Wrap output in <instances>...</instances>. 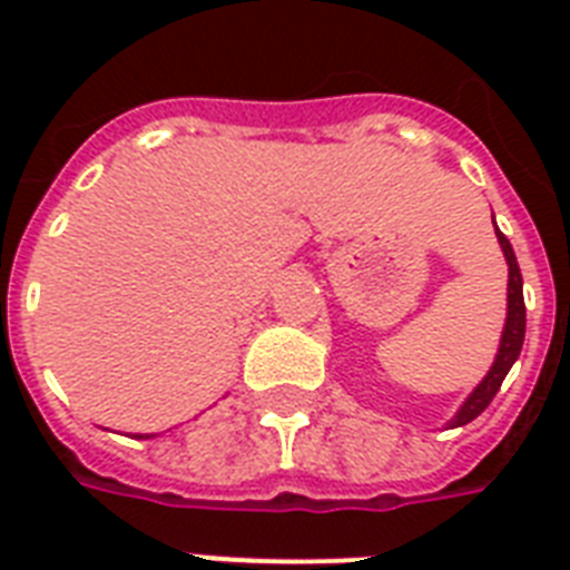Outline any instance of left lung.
<instances>
[{"mask_svg": "<svg viewBox=\"0 0 570 570\" xmlns=\"http://www.w3.org/2000/svg\"><path fill=\"white\" fill-rule=\"evenodd\" d=\"M497 242H500V250H503L505 266H509V286H505V325L503 334H500V348H497L494 364L485 373V379L479 381L476 387L470 390V396L461 402V407L450 416L446 429H459V425H468L470 420H476L488 405L491 399L497 396V390L503 384V379L509 375L512 364L521 355L523 346V334H527V307H523V277L521 266H518V257H514L512 242L505 239L500 227L494 224Z\"/></svg>", "mask_w": 570, "mask_h": 570, "instance_id": "1", "label": "left lung"}]
</instances>
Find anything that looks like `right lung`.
Listing matches in <instances>:
<instances>
[{
  "label": "right lung",
  "mask_w": 570,
  "mask_h": 570,
  "mask_svg": "<svg viewBox=\"0 0 570 570\" xmlns=\"http://www.w3.org/2000/svg\"><path fill=\"white\" fill-rule=\"evenodd\" d=\"M138 441H150V438H156V434H136Z\"/></svg>",
  "instance_id": "add662e5"
}]
</instances>
